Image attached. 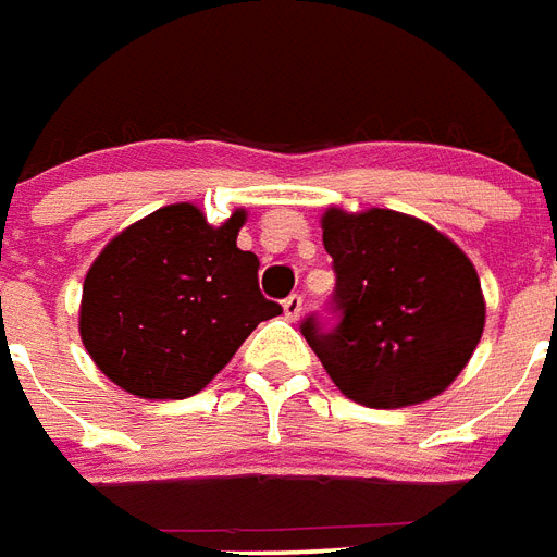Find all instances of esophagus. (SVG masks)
Here are the masks:
<instances>
[{"mask_svg": "<svg viewBox=\"0 0 557 557\" xmlns=\"http://www.w3.org/2000/svg\"><path fill=\"white\" fill-rule=\"evenodd\" d=\"M282 305H284V315H287L290 322H296V319H299V315H301V307H305V301H301L299 293H293V296H287V299H284Z\"/></svg>", "mask_w": 557, "mask_h": 557, "instance_id": "obj_1", "label": "esophagus"}]
</instances>
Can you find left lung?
<instances>
[{
  "label": "left lung",
  "instance_id": "obj_1",
  "mask_svg": "<svg viewBox=\"0 0 557 557\" xmlns=\"http://www.w3.org/2000/svg\"><path fill=\"white\" fill-rule=\"evenodd\" d=\"M336 287L301 336L336 388L359 405L437 397L478 348L486 305L466 252L434 226L391 209L322 218Z\"/></svg>",
  "mask_w": 557,
  "mask_h": 557
}]
</instances>
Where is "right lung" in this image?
Segmentation results:
<instances>
[{
  "label": "right lung",
  "instance_id": "add662e5",
  "mask_svg": "<svg viewBox=\"0 0 557 557\" xmlns=\"http://www.w3.org/2000/svg\"><path fill=\"white\" fill-rule=\"evenodd\" d=\"M244 212L209 226L193 203L137 221L83 284L79 336L106 376L146 399L193 397L242 342L282 313L258 290V258L235 247Z\"/></svg>",
  "mask_w": 557,
  "mask_h": 557
}]
</instances>
